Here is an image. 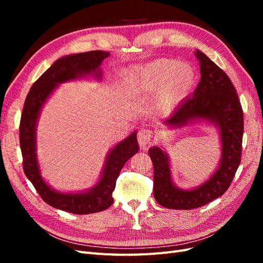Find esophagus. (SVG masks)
<instances>
[{"label":"esophagus","mask_w":263,"mask_h":263,"mask_svg":"<svg viewBox=\"0 0 263 263\" xmlns=\"http://www.w3.org/2000/svg\"><path fill=\"white\" fill-rule=\"evenodd\" d=\"M137 138L140 147L146 148L151 141V138H153V135H151V130L146 128V127H141L139 128L137 133Z\"/></svg>","instance_id":"1"}]
</instances>
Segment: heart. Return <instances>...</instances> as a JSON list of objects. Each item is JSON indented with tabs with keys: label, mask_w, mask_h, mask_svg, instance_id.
<instances>
[{
	"label": "heart",
	"mask_w": 263,
	"mask_h": 263,
	"mask_svg": "<svg viewBox=\"0 0 263 263\" xmlns=\"http://www.w3.org/2000/svg\"><path fill=\"white\" fill-rule=\"evenodd\" d=\"M194 78V71L189 65L173 59H158L126 70L123 84L133 95L156 94V110L168 114L187 97Z\"/></svg>",
	"instance_id": "obj_1"
}]
</instances>
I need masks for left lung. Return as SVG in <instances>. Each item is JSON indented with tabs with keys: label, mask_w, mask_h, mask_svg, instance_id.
<instances>
[{
	"label": "left lung",
	"mask_w": 263,
	"mask_h": 263,
	"mask_svg": "<svg viewBox=\"0 0 263 263\" xmlns=\"http://www.w3.org/2000/svg\"><path fill=\"white\" fill-rule=\"evenodd\" d=\"M200 62L201 81L193 97L182 102L174 113L163 121L171 127L184 126L191 121L208 119L220 132L221 158L217 171L193 190H181L171 180L169 158L159 147L148 151L154 163V196L163 208L192 210L214 201L224 194L241 161L243 113L235 86L217 65L196 50Z\"/></svg>",
	"instance_id": "8db88e82"
}]
</instances>
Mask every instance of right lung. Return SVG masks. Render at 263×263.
Returning a JSON list of instances; mask_svg holds the SVG:
<instances>
[{"label":"right lung","mask_w":263,"mask_h":263,"mask_svg":"<svg viewBox=\"0 0 263 263\" xmlns=\"http://www.w3.org/2000/svg\"><path fill=\"white\" fill-rule=\"evenodd\" d=\"M109 52L102 50L69 54L55 61L31 85L27 94L20 123V145L23 156V169L27 179L43 200L54 209L72 214H92L108 209L113 204L112 196L116 180L126 161L138 153L136 132L117 144L110 151L103 176L89 192L63 194L53 191L43 180L36 158V124L41 109L57 84L73 80L86 74L102 77L100 66Z\"/></svg>","instance_id":"add662e5"}]
</instances>
